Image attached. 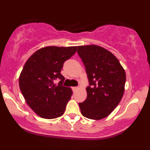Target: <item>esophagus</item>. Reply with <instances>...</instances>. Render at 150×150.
<instances>
[{"mask_svg":"<svg viewBox=\"0 0 150 150\" xmlns=\"http://www.w3.org/2000/svg\"><path fill=\"white\" fill-rule=\"evenodd\" d=\"M72 91H73L74 92H75V91H76L78 89V87H72Z\"/></svg>","mask_w":150,"mask_h":150,"instance_id":"34e87169","label":"esophagus"}]
</instances>
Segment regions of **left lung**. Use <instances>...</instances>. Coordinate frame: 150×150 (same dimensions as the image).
Instances as JSON below:
<instances>
[{
	"label": "left lung",
	"mask_w": 150,
	"mask_h": 150,
	"mask_svg": "<svg viewBox=\"0 0 150 150\" xmlns=\"http://www.w3.org/2000/svg\"><path fill=\"white\" fill-rule=\"evenodd\" d=\"M89 86L87 98L79 103L82 115L93 120L103 119L116 108L124 95L126 73L117 58L96 45L78 47Z\"/></svg>",
	"instance_id": "1"
}]
</instances>
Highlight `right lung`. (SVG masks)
<instances>
[{"label":"right lung","instance_id":"add662e5","mask_svg":"<svg viewBox=\"0 0 150 150\" xmlns=\"http://www.w3.org/2000/svg\"><path fill=\"white\" fill-rule=\"evenodd\" d=\"M77 47H47L37 50L24 64L19 77V87L30 108L47 119L61 116L72 92L62 86L61 70L64 62L75 54ZM58 80V84L55 80Z\"/></svg>","mask_w":150,"mask_h":150}]
</instances>
